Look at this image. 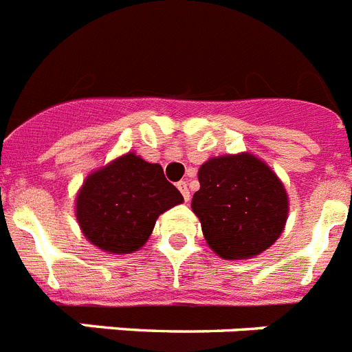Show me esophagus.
<instances>
[{
    "instance_id": "obj_1",
    "label": "esophagus",
    "mask_w": 352,
    "mask_h": 352,
    "mask_svg": "<svg viewBox=\"0 0 352 352\" xmlns=\"http://www.w3.org/2000/svg\"><path fill=\"white\" fill-rule=\"evenodd\" d=\"M177 188H179V191H181L182 193V197H184V200L186 202H190V188H188V182H184V181H181L179 182V184H177Z\"/></svg>"
}]
</instances>
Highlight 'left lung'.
<instances>
[{"mask_svg": "<svg viewBox=\"0 0 352 352\" xmlns=\"http://www.w3.org/2000/svg\"><path fill=\"white\" fill-rule=\"evenodd\" d=\"M191 209L209 249L223 259H250L285 231L290 200L276 171L249 152L227 153L199 168Z\"/></svg>", "mask_w": 352, "mask_h": 352, "instance_id": "8db88e82", "label": "left lung"}]
</instances>
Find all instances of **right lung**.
<instances>
[{
  "instance_id": "right-lung-1",
  "label": "right lung",
  "mask_w": 352,
  "mask_h": 352,
  "mask_svg": "<svg viewBox=\"0 0 352 352\" xmlns=\"http://www.w3.org/2000/svg\"><path fill=\"white\" fill-rule=\"evenodd\" d=\"M182 202L161 164L126 152L85 177L76 193L75 217L91 245L123 256L144 247L155 220Z\"/></svg>"
}]
</instances>
